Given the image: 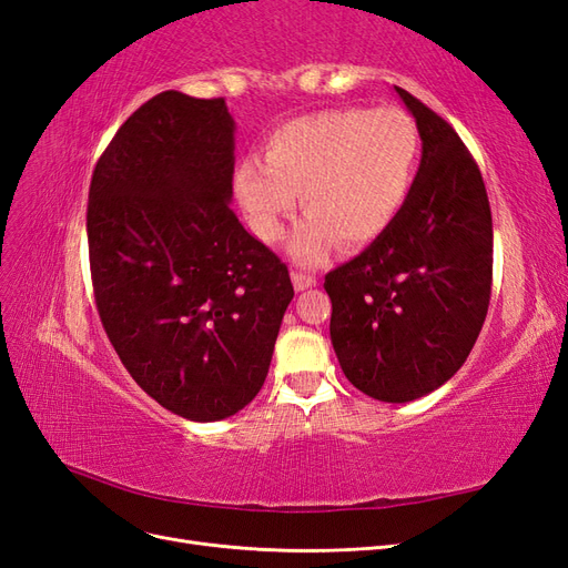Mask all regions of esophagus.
I'll return each mask as SVG.
<instances>
[{"label":"esophagus","instance_id":"obj_1","mask_svg":"<svg viewBox=\"0 0 568 568\" xmlns=\"http://www.w3.org/2000/svg\"><path fill=\"white\" fill-rule=\"evenodd\" d=\"M291 280H294V286H296V291L313 288V286L317 284V280L313 277V274L301 272V270H294V272H291Z\"/></svg>","mask_w":568,"mask_h":568}]
</instances>
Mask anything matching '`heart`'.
<instances>
[{"label": "heart", "instance_id": "1", "mask_svg": "<svg viewBox=\"0 0 568 568\" xmlns=\"http://www.w3.org/2000/svg\"><path fill=\"white\" fill-rule=\"evenodd\" d=\"M419 153V128L403 109H326L274 130L265 161L239 163L236 196L253 232L274 244L301 192L307 215L288 251L317 265L338 242L363 248L393 225L415 186Z\"/></svg>", "mask_w": 568, "mask_h": 568}]
</instances>
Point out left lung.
Returning <instances> with one entry per match:
<instances>
[{"instance_id": "obj_1", "label": "left lung", "mask_w": 568, "mask_h": 568, "mask_svg": "<svg viewBox=\"0 0 568 568\" xmlns=\"http://www.w3.org/2000/svg\"><path fill=\"white\" fill-rule=\"evenodd\" d=\"M422 134L400 215L332 270L329 334L348 382L374 400L409 403L469 357L488 315L493 217L484 178L448 120L395 88Z\"/></svg>"}]
</instances>
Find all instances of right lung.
Listing matches in <instances>:
<instances>
[{
  "mask_svg": "<svg viewBox=\"0 0 568 568\" xmlns=\"http://www.w3.org/2000/svg\"><path fill=\"white\" fill-rule=\"evenodd\" d=\"M225 99L161 92L101 153L88 244L111 346L153 400L192 422L236 415L263 388L294 286L234 211Z\"/></svg>",
  "mask_w": 568,
  "mask_h": 568,
  "instance_id": "add662e5",
  "label": "right lung"
}]
</instances>
